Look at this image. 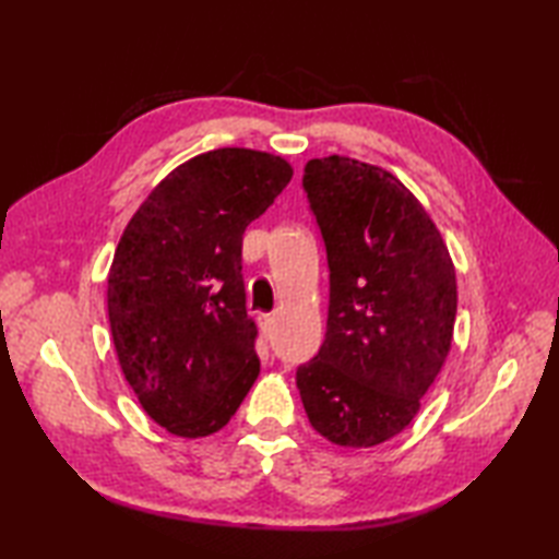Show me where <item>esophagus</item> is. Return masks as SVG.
Here are the masks:
<instances>
[{"label": "esophagus", "mask_w": 559, "mask_h": 559, "mask_svg": "<svg viewBox=\"0 0 559 559\" xmlns=\"http://www.w3.org/2000/svg\"><path fill=\"white\" fill-rule=\"evenodd\" d=\"M259 324H261V331H264L266 336H271L273 324H276V317H273V314H259Z\"/></svg>", "instance_id": "1"}]
</instances>
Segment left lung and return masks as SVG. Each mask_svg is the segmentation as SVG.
I'll list each match as a JSON object with an SVG mask.
<instances>
[{
	"label": "left lung",
	"mask_w": 559,
	"mask_h": 559,
	"mask_svg": "<svg viewBox=\"0 0 559 559\" xmlns=\"http://www.w3.org/2000/svg\"><path fill=\"white\" fill-rule=\"evenodd\" d=\"M302 187L326 247L329 319L295 382L319 435L377 447L411 425L442 370L456 271L430 213L389 170L312 158Z\"/></svg>",
	"instance_id": "1"
}]
</instances>
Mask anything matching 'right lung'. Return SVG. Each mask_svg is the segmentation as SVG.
Listing matches in <instances>:
<instances>
[{
  "label": "right lung",
  "instance_id": "add662e5",
  "mask_svg": "<svg viewBox=\"0 0 559 559\" xmlns=\"http://www.w3.org/2000/svg\"><path fill=\"white\" fill-rule=\"evenodd\" d=\"M286 158L216 148L156 185L108 273L117 360L153 420L177 437L218 432L259 377L242 235L290 182Z\"/></svg>",
  "mask_w": 559,
  "mask_h": 559
}]
</instances>
